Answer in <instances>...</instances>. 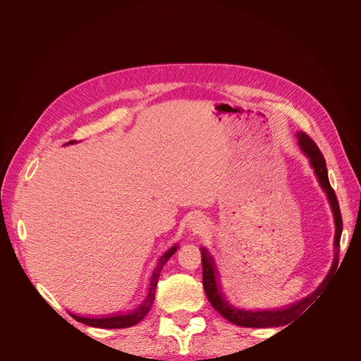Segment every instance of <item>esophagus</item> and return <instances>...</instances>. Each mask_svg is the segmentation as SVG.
I'll use <instances>...</instances> for the list:
<instances>
[{
    "label": "esophagus",
    "mask_w": 361,
    "mask_h": 361,
    "mask_svg": "<svg viewBox=\"0 0 361 361\" xmlns=\"http://www.w3.org/2000/svg\"><path fill=\"white\" fill-rule=\"evenodd\" d=\"M188 226H190V228L193 230V231H200L202 230V225H200V222L197 221V219H192L190 222H188Z\"/></svg>",
    "instance_id": "34e87169"
}]
</instances>
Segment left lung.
Returning a JSON list of instances; mask_svg holds the SVG:
<instances>
[{
	"label": "left lung",
	"mask_w": 361,
	"mask_h": 361,
	"mask_svg": "<svg viewBox=\"0 0 361 361\" xmlns=\"http://www.w3.org/2000/svg\"><path fill=\"white\" fill-rule=\"evenodd\" d=\"M298 143L302 149V152L310 158L312 166L314 169V174L319 178L320 185L324 187V190L328 195V199L331 202L334 216H335V226H336V233H335V259L332 269L326 278V281L322 283V286L314 291L312 295L306 297L305 300H301L295 305H291L290 307L286 309H279V310H264V312H249V310H238L231 307L228 302H226L216 286V279H215V268H214V260L207 253L206 249H202V271H203V290L206 293L207 300L212 305V307L226 320H230L231 324L243 326V328H272V326H286L297 316H300L312 302L319 297V294L324 291L326 287V282L334 276L336 268H338V256H339V240H341V233H343V216H341L339 211V203L336 199V195L334 192V188L331 187L329 178H328V169H326V162L322 152L319 150L317 145L306 135L305 131H298L297 133ZM312 307V306H311ZM310 308V307H309ZM308 310V309H307ZM307 311V310H306ZM305 312V311H304ZM306 313V312H305ZM290 326V325H288Z\"/></svg>",
	"instance_id": "obj_1"
}]
</instances>
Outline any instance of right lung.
<instances>
[{
  "mask_svg": "<svg viewBox=\"0 0 361 361\" xmlns=\"http://www.w3.org/2000/svg\"><path fill=\"white\" fill-rule=\"evenodd\" d=\"M71 143V142H70ZM177 252V245L171 247L158 262L157 269L154 271V275H152L150 279V288H149V294L145 300V302H142V306L137 307L136 310H133L128 314H121V316H109V317H99V319H89V317H82L78 314H70L73 319H75L80 324L93 326V328H105V329H121V328H130L137 325L139 322L149 313L152 305H154L155 300V291H157V283L161 275V271L164 268V264L168 262V259L173 256Z\"/></svg>",
  "mask_w": 361,
  "mask_h": 361,
  "instance_id": "add662e5",
  "label": "right lung"
}]
</instances>
